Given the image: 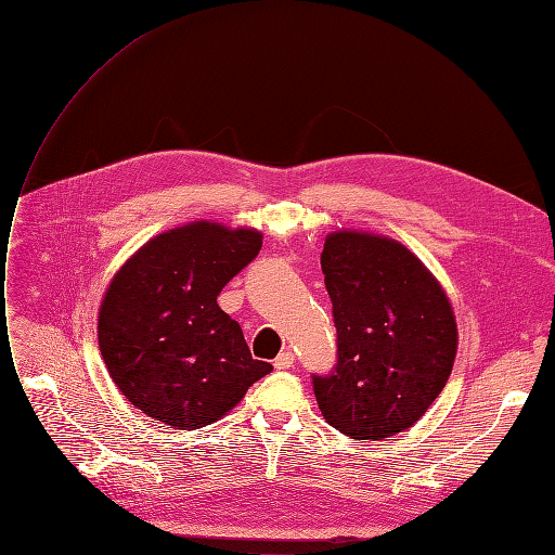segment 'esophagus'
<instances>
[{
    "instance_id": "obj_1",
    "label": "esophagus",
    "mask_w": 555,
    "mask_h": 555,
    "mask_svg": "<svg viewBox=\"0 0 555 555\" xmlns=\"http://www.w3.org/2000/svg\"><path fill=\"white\" fill-rule=\"evenodd\" d=\"M293 363H295V354H293L291 350L281 352V354L274 359V367H276V371H285V367H293Z\"/></svg>"
}]
</instances>
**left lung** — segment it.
<instances>
[{"label": "left lung", "instance_id": "1", "mask_svg": "<svg viewBox=\"0 0 555 555\" xmlns=\"http://www.w3.org/2000/svg\"><path fill=\"white\" fill-rule=\"evenodd\" d=\"M338 363L313 375L324 421L345 437L382 441L412 427L453 373L457 322L437 276L398 240L343 229L322 251Z\"/></svg>", "mask_w": 555, "mask_h": 555}]
</instances>
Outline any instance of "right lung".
<instances>
[{"label":"right lung","instance_id":"right-lung-1","mask_svg":"<svg viewBox=\"0 0 555 555\" xmlns=\"http://www.w3.org/2000/svg\"><path fill=\"white\" fill-rule=\"evenodd\" d=\"M260 246L256 229L201 219L155 235L120 264L98 311V345L130 404L164 425L198 429L272 371L251 359L240 324L217 304Z\"/></svg>","mask_w":555,"mask_h":555}]
</instances>
